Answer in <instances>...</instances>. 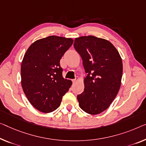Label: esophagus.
<instances>
[{
	"label": "esophagus",
	"mask_w": 146,
	"mask_h": 146,
	"mask_svg": "<svg viewBox=\"0 0 146 146\" xmlns=\"http://www.w3.org/2000/svg\"><path fill=\"white\" fill-rule=\"evenodd\" d=\"M78 80H79V77H75V79H73V80H72V81H73V83H75V82H77Z\"/></svg>",
	"instance_id": "obj_1"
}]
</instances>
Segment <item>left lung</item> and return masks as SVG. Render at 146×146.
Returning a JSON list of instances; mask_svg holds the SVG:
<instances>
[{
	"label": "left lung",
	"mask_w": 146,
	"mask_h": 146,
	"mask_svg": "<svg viewBox=\"0 0 146 146\" xmlns=\"http://www.w3.org/2000/svg\"><path fill=\"white\" fill-rule=\"evenodd\" d=\"M73 46L87 73L84 92L77 95L79 106L87 113L99 114L109 108L120 88L121 58L110 42L94 36L75 38Z\"/></svg>",
	"instance_id": "obj_1"
}]
</instances>
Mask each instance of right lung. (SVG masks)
Returning <instances> with one entry per match:
<instances>
[{"label":"right lung","mask_w":146,"mask_h":146,"mask_svg":"<svg viewBox=\"0 0 146 146\" xmlns=\"http://www.w3.org/2000/svg\"><path fill=\"white\" fill-rule=\"evenodd\" d=\"M71 38L50 36L30 46L21 63V86L28 100L36 110L50 113L59 107L71 86L64 79L60 60L73 44Z\"/></svg>","instance_id":"right-lung-1"}]
</instances>
